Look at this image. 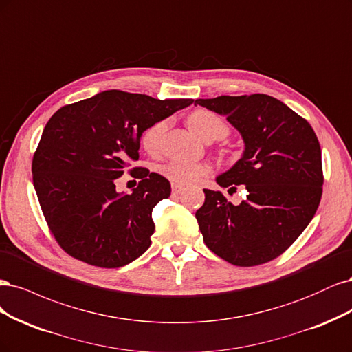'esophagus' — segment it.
Segmentation results:
<instances>
[{
	"instance_id": "esophagus-1",
	"label": "esophagus",
	"mask_w": 352,
	"mask_h": 352,
	"mask_svg": "<svg viewBox=\"0 0 352 352\" xmlns=\"http://www.w3.org/2000/svg\"><path fill=\"white\" fill-rule=\"evenodd\" d=\"M184 191V187L183 186H179V184H173V195L174 196H178V195H181V192Z\"/></svg>"
}]
</instances>
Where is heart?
<instances>
[{
    "instance_id": "obj_1",
    "label": "heart",
    "mask_w": 352,
    "mask_h": 352,
    "mask_svg": "<svg viewBox=\"0 0 352 352\" xmlns=\"http://www.w3.org/2000/svg\"><path fill=\"white\" fill-rule=\"evenodd\" d=\"M187 126L201 140L213 135L221 139L226 134L223 121L208 109H196L187 117ZM166 129V122L160 121L147 129L142 135V146L146 152L155 153L160 149L162 134ZM210 173V166L205 162L195 161H171L161 166V174L175 184H192Z\"/></svg>"
}]
</instances>
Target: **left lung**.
Masks as SVG:
<instances>
[{"mask_svg": "<svg viewBox=\"0 0 352 352\" xmlns=\"http://www.w3.org/2000/svg\"><path fill=\"white\" fill-rule=\"evenodd\" d=\"M195 105L226 117L244 151L221 187L245 186L234 206L221 191H205L196 212L203 241L235 266H257L282 254L307 228L323 186L322 151L310 124L269 95L196 99Z\"/></svg>", "mask_w": 352, "mask_h": 352, "instance_id": "obj_1", "label": "left lung"}]
</instances>
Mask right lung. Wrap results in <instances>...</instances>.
Wrapping results in <instances>:
<instances>
[{"mask_svg": "<svg viewBox=\"0 0 352 352\" xmlns=\"http://www.w3.org/2000/svg\"><path fill=\"white\" fill-rule=\"evenodd\" d=\"M192 99H155L105 90L60 108L33 156V186L55 240L70 256L99 267L131 263L151 247L152 210L171 195L166 178L144 168L130 195L116 179L139 161L142 134Z\"/></svg>", "mask_w": 352, "mask_h": 352, "instance_id": "right-lung-1", "label": "right lung"}]
</instances>
